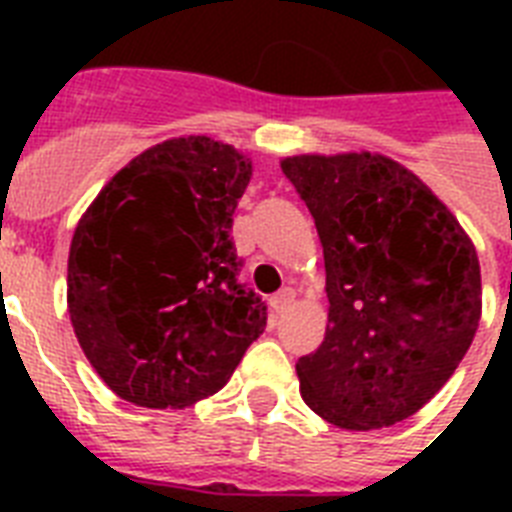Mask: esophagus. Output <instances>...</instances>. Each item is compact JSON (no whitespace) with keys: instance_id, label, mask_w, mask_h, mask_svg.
Segmentation results:
<instances>
[{"instance_id":"1","label":"esophagus","mask_w":512,"mask_h":512,"mask_svg":"<svg viewBox=\"0 0 512 512\" xmlns=\"http://www.w3.org/2000/svg\"><path fill=\"white\" fill-rule=\"evenodd\" d=\"M295 303V292H292V289H281L279 295H273V300H271V305H273V311L279 313H284L289 308V305Z\"/></svg>"}]
</instances>
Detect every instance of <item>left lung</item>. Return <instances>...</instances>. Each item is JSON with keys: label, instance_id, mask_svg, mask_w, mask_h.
<instances>
[{"label": "left lung", "instance_id": "1", "mask_svg": "<svg viewBox=\"0 0 512 512\" xmlns=\"http://www.w3.org/2000/svg\"><path fill=\"white\" fill-rule=\"evenodd\" d=\"M281 170L311 209L327 268V335L297 361L303 401L337 428L396 425L444 388L476 337V247L388 156H289Z\"/></svg>", "mask_w": 512, "mask_h": 512}]
</instances>
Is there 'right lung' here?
I'll list each match as a JSON object with an SVG mask.
<instances>
[{
    "mask_svg": "<svg viewBox=\"0 0 512 512\" xmlns=\"http://www.w3.org/2000/svg\"><path fill=\"white\" fill-rule=\"evenodd\" d=\"M252 162L204 135L164 140L116 172L76 225L68 313L108 388L183 409L231 380L268 308L239 281L233 209Z\"/></svg>",
    "mask_w": 512,
    "mask_h": 512,
    "instance_id": "obj_1",
    "label": "right lung"
}]
</instances>
